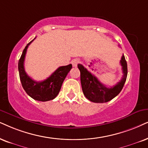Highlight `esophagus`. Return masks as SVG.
<instances>
[{"label":"esophagus","instance_id":"34e87169","mask_svg":"<svg viewBox=\"0 0 148 148\" xmlns=\"http://www.w3.org/2000/svg\"><path fill=\"white\" fill-rule=\"evenodd\" d=\"M78 63H79V60H78V59H74V60L72 61V64L73 65V67H76V66H77V65H78Z\"/></svg>","mask_w":148,"mask_h":148}]
</instances>
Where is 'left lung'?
<instances>
[{
	"label": "left lung",
	"mask_w": 148,
	"mask_h": 148,
	"mask_svg": "<svg viewBox=\"0 0 148 148\" xmlns=\"http://www.w3.org/2000/svg\"><path fill=\"white\" fill-rule=\"evenodd\" d=\"M122 67L123 76L115 85L107 87L102 84L93 74L89 72L83 65L78 64L80 72V82L83 93L88 100L96 103H104L111 100L120 93L126 80L128 68L127 63L123 55L120 60Z\"/></svg>",
	"instance_id": "obj_1"
}]
</instances>
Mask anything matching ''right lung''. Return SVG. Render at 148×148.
<instances>
[{"mask_svg": "<svg viewBox=\"0 0 148 148\" xmlns=\"http://www.w3.org/2000/svg\"><path fill=\"white\" fill-rule=\"evenodd\" d=\"M34 40L27 45L22 52L18 61V71L22 87L26 93L35 100L46 102L53 100L57 97L60 91L63 80L72 69V65L70 64L59 67L49 77L43 81L37 82L33 80L26 73L24 63L27 48Z\"/></svg>", "mask_w": 148, "mask_h": 148, "instance_id": "1", "label": "right lung"}]
</instances>
